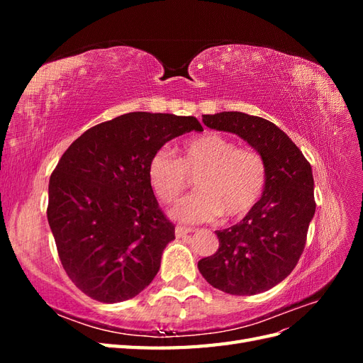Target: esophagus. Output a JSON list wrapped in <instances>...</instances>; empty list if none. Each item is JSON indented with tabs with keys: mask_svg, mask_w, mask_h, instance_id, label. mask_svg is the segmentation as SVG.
<instances>
[{
	"mask_svg": "<svg viewBox=\"0 0 363 363\" xmlns=\"http://www.w3.org/2000/svg\"><path fill=\"white\" fill-rule=\"evenodd\" d=\"M191 232H192V228H189V227H183V225L175 227V236H177V238H184L186 235H189Z\"/></svg>",
	"mask_w": 363,
	"mask_h": 363,
	"instance_id": "1",
	"label": "esophagus"
}]
</instances>
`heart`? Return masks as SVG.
<instances>
[{
    "label": "heart",
    "instance_id": "heart-1",
    "mask_svg": "<svg viewBox=\"0 0 363 363\" xmlns=\"http://www.w3.org/2000/svg\"><path fill=\"white\" fill-rule=\"evenodd\" d=\"M196 179L200 192L172 211L183 223H206L221 216L240 219L260 201L268 182V164L260 151L238 147L219 133H204L184 140L179 157L157 150L148 163L151 189L163 204H174Z\"/></svg>",
    "mask_w": 363,
    "mask_h": 363
}]
</instances>
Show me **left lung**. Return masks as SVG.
Wrapping results in <instances>:
<instances>
[{
  "mask_svg": "<svg viewBox=\"0 0 363 363\" xmlns=\"http://www.w3.org/2000/svg\"><path fill=\"white\" fill-rule=\"evenodd\" d=\"M208 128L230 131L260 151L268 182L260 201L236 225L216 230L215 255L199 262L213 288L232 295L265 292L286 279L304 251L315 213L311 163L271 121L242 112L203 115Z\"/></svg>",
  "mask_w": 363,
  "mask_h": 363,
  "instance_id": "1",
  "label": "left lung"
}]
</instances>
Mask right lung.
Listing matches in <instances>:
<instances>
[{"mask_svg":"<svg viewBox=\"0 0 363 363\" xmlns=\"http://www.w3.org/2000/svg\"><path fill=\"white\" fill-rule=\"evenodd\" d=\"M192 130L203 131L194 116L125 113L86 130L54 168L48 223L63 269L92 300H130L156 277L175 227L151 189L148 163Z\"/></svg>","mask_w":363,"mask_h":363,"instance_id":"add662e5","label":"right lung"}]
</instances>
